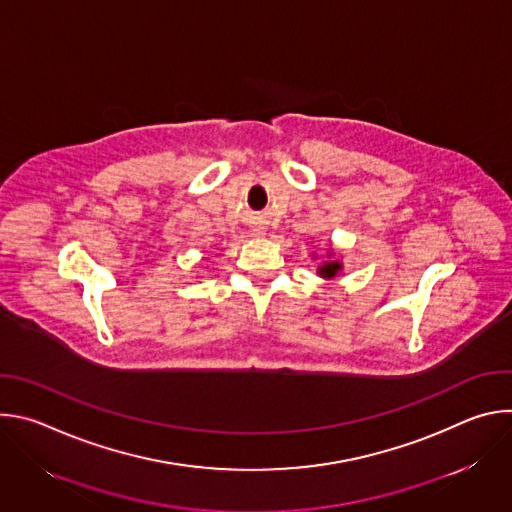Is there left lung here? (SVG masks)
<instances>
[{
	"label": "left lung",
	"instance_id": "left-lung-1",
	"mask_svg": "<svg viewBox=\"0 0 512 512\" xmlns=\"http://www.w3.org/2000/svg\"><path fill=\"white\" fill-rule=\"evenodd\" d=\"M340 271H342V261L334 255V249L330 247L326 253V261H322V265H318V275L324 279H334Z\"/></svg>",
	"mask_w": 512,
	"mask_h": 512
}]
</instances>
